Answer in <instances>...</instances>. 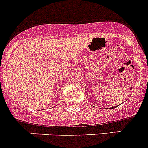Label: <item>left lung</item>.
Here are the masks:
<instances>
[{
	"instance_id": "8db88e82",
	"label": "left lung",
	"mask_w": 148,
	"mask_h": 148,
	"mask_svg": "<svg viewBox=\"0 0 148 148\" xmlns=\"http://www.w3.org/2000/svg\"><path fill=\"white\" fill-rule=\"evenodd\" d=\"M115 108H116V107H115Z\"/></svg>"
}]
</instances>
